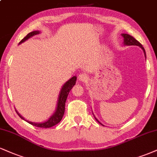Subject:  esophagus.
Segmentation results:
<instances>
[{"label": "esophagus", "mask_w": 157, "mask_h": 157, "mask_svg": "<svg viewBox=\"0 0 157 157\" xmlns=\"http://www.w3.org/2000/svg\"><path fill=\"white\" fill-rule=\"evenodd\" d=\"M88 76L86 75V74H85V73L79 74L78 80L80 81H82V82H83V81H86L87 80H88Z\"/></svg>", "instance_id": "1"}]
</instances>
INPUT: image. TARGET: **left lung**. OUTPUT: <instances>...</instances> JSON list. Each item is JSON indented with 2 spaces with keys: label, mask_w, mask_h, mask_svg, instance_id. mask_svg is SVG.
Instances as JSON below:
<instances>
[{
  "label": "left lung",
  "mask_w": 157,
  "mask_h": 157,
  "mask_svg": "<svg viewBox=\"0 0 157 157\" xmlns=\"http://www.w3.org/2000/svg\"><path fill=\"white\" fill-rule=\"evenodd\" d=\"M121 35H122V36L124 37V44L129 45H129H136V46H139L140 48H142L143 52H144L145 56H145V51L144 48H143V45L141 44L138 41L136 40V39L133 36H130L129 34H126V33H122ZM95 119L97 120V121H98V123H99L100 124H101V123H100L99 121L97 119V118H95ZM101 125H102V124H101Z\"/></svg>",
  "instance_id": "obj_1"
}]
</instances>
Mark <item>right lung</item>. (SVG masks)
<instances>
[{
	"mask_svg": "<svg viewBox=\"0 0 157 157\" xmlns=\"http://www.w3.org/2000/svg\"><path fill=\"white\" fill-rule=\"evenodd\" d=\"M40 33L39 31H32L31 33H29L25 37H24L23 39L20 41V42L19 44H21V43L24 42L25 41H26L27 39H29L33 36L39 34ZM76 80H77V77L74 76L71 77L70 80H69L66 82L65 84L63 85V87H62L61 90H60V94H59V97H58V104H57V107L56 109V112L53 113L52 116L50 117L49 119L45 122H42V123H34V122H31V121H28L27 120H25V118L22 117L21 115L19 114L17 111L16 110L17 113L22 119H23L25 121H26L28 123H29L31 125L37 126V127H41V128H50L52 127L56 124H58L60 121H61L62 118H63L64 112H65V103L66 101H67V97L69 95V91H70L71 88H73V86H75V83H76Z\"/></svg>",
	"mask_w": 157,
	"mask_h": 157,
	"instance_id": "1",
	"label": "right lung"
}]
</instances>
